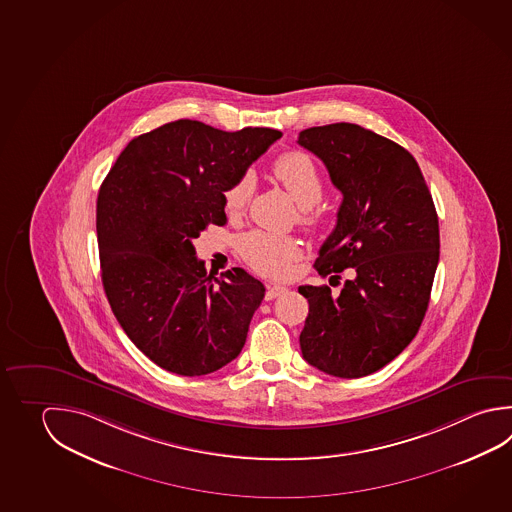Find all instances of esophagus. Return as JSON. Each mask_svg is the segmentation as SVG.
Returning a JSON list of instances; mask_svg holds the SVG:
<instances>
[{"mask_svg": "<svg viewBox=\"0 0 512 512\" xmlns=\"http://www.w3.org/2000/svg\"><path fill=\"white\" fill-rule=\"evenodd\" d=\"M287 292H289L287 287H281V285H272V287H269L267 292H265V299H267V301H272V299L279 298V296H283V294H287Z\"/></svg>", "mask_w": 512, "mask_h": 512, "instance_id": "34e87169", "label": "esophagus"}]
</instances>
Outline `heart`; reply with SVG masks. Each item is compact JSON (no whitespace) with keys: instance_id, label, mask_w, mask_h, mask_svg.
I'll return each instance as SVG.
<instances>
[{"instance_id":"1","label":"heart","mask_w":512,"mask_h":512,"mask_svg":"<svg viewBox=\"0 0 512 512\" xmlns=\"http://www.w3.org/2000/svg\"><path fill=\"white\" fill-rule=\"evenodd\" d=\"M272 173L301 207L299 223L307 229L316 227L321 220V211L316 205L323 198V177L312 157L303 151H287L274 160ZM252 189L254 180L249 173H243L223 191V207L231 220L240 218L247 211ZM240 252L243 260L256 272L269 278H281L289 272L292 261L298 260L303 251L301 243L294 236L252 231L240 240Z\"/></svg>"}]
</instances>
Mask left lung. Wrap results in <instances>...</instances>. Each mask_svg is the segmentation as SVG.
I'll list each match as a JSON object with an SVG mask.
<instances>
[{
	"mask_svg": "<svg viewBox=\"0 0 512 512\" xmlns=\"http://www.w3.org/2000/svg\"><path fill=\"white\" fill-rule=\"evenodd\" d=\"M298 144L323 160L343 193L314 267L334 279L355 272L339 296L326 285L299 287L308 299L301 354L321 372L359 379L419 332L440 256L437 211L417 160L393 140L337 122L301 131Z\"/></svg>",
	"mask_w": 512,
	"mask_h": 512,
	"instance_id": "1",
	"label": "left lung"
}]
</instances>
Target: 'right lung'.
I'll use <instances>...</instances> for the list:
<instances>
[{"instance_id": "add662e5", "label": "right lung", "mask_w": 512, "mask_h": 512, "mask_svg": "<svg viewBox=\"0 0 512 512\" xmlns=\"http://www.w3.org/2000/svg\"><path fill=\"white\" fill-rule=\"evenodd\" d=\"M279 137L180 119L131 140L104 178V292L133 344L168 372L205 375L242 352L265 287L243 269L207 274L193 240L211 223L225 225L223 191Z\"/></svg>"}]
</instances>
